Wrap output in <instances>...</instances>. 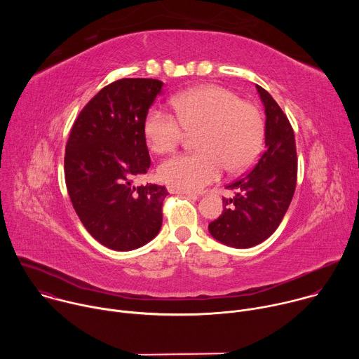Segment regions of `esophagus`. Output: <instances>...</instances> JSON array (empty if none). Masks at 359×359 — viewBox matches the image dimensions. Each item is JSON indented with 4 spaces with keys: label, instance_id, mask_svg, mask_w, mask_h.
Segmentation results:
<instances>
[{
    "label": "esophagus",
    "instance_id": "obj_1",
    "mask_svg": "<svg viewBox=\"0 0 359 359\" xmlns=\"http://www.w3.org/2000/svg\"><path fill=\"white\" fill-rule=\"evenodd\" d=\"M169 193L172 194H184V196H191V197H196V194L193 191H189V190H182V189H177V187H173V186H169L168 187Z\"/></svg>",
    "mask_w": 359,
    "mask_h": 359
}]
</instances>
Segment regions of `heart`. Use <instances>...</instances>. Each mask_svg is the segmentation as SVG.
Wrapping results in <instances>:
<instances>
[{
	"mask_svg": "<svg viewBox=\"0 0 359 359\" xmlns=\"http://www.w3.org/2000/svg\"><path fill=\"white\" fill-rule=\"evenodd\" d=\"M173 115L151 109L144 119V136L151 151H172L186 132H196V153H182L163 161L162 182L198 190L216 182L224 169L240 173L257 159L264 139L260 111L234 92L216 85L198 86L172 97Z\"/></svg>",
	"mask_w": 359,
	"mask_h": 359,
	"instance_id": "b5f03b06",
	"label": "heart"
}]
</instances>
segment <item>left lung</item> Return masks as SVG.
<instances>
[{"instance_id": "obj_1", "label": "left lung", "mask_w": 359, "mask_h": 359, "mask_svg": "<svg viewBox=\"0 0 359 359\" xmlns=\"http://www.w3.org/2000/svg\"><path fill=\"white\" fill-rule=\"evenodd\" d=\"M266 112V150L247 175L227 186L224 209L209 224L210 234L234 248H250L267 240L288 210L297 183L294 130L273 96L255 85Z\"/></svg>"}]
</instances>
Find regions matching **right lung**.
<instances>
[{"instance_id":"add662e5","label":"right lung","mask_w":359,"mask_h":359,"mask_svg":"<svg viewBox=\"0 0 359 359\" xmlns=\"http://www.w3.org/2000/svg\"><path fill=\"white\" fill-rule=\"evenodd\" d=\"M158 79L125 78L102 88L76 118L65 150V182L88 233L115 251L136 250L162 227L163 186H132L150 168L144 119Z\"/></svg>"}]
</instances>
